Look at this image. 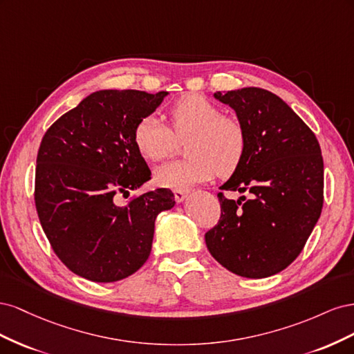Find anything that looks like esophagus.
<instances>
[{
	"label": "esophagus",
	"instance_id": "esophagus-1",
	"mask_svg": "<svg viewBox=\"0 0 354 354\" xmlns=\"http://www.w3.org/2000/svg\"><path fill=\"white\" fill-rule=\"evenodd\" d=\"M187 196V190H174V198L177 202H183Z\"/></svg>",
	"mask_w": 354,
	"mask_h": 354
}]
</instances>
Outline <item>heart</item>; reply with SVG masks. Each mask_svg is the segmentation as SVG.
<instances>
[{"instance_id": "heart-1", "label": "heart", "mask_w": 354, "mask_h": 354, "mask_svg": "<svg viewBox=\"0 0 354 354\" xmlns=\"http://www.w3.org/2000/svg\"><path fill=\"white\" fill-rule=\"evenodd\" d=\"M169 128L156 115H146L134 128V145L146 160L159 162L185 143V159L155 169L160 187L185 190L211 180L217 173L230 176L246 152V133L236 118L223 115L217 104L201 94H187L168 112Z\"/></svg>"}]
</instances>
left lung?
I'll list each match as a JSON object with an SVG mask.
<instances>
[{"label":"left lung","mask_w":354,"mask_h":354,"mask_svg":"<svg viewBox=\"0 0 354 354\" xmlns=\"http://www.w3.org/2000/svg\"><path fill=\"white\" fill-rule=\"evenodd\" d=\"M214 97L236 112L246 133L241 167L217 195L221 216L205 233L207 248L234 274L261 279L291 264L324 207V159L315 133L276 94L246 87ZM245 202L242 204L241 201Z\"/></svg>","instance_id":"1"}]
</instances>
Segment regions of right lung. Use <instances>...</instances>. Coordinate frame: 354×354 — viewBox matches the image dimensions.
<instances>
[{"instance_id": "1", "label": "right lung", "mask_w": 354, "mask_h": 354, "mask_svg": "<svg viewBox=\"0 0 354 354\" xmlns=\"http://www.w3.org/2000/svg\"><path fill=\"white\" fill-rule=\"evenodd\" d=\"M168 93L100 90L62 115L42 137L35 207L53 251L71 272L109 283L136 273L152 250L155 220L174 207L169 189L116 196L151 180L134 128Z\"/></svg>"}]
</instances>
